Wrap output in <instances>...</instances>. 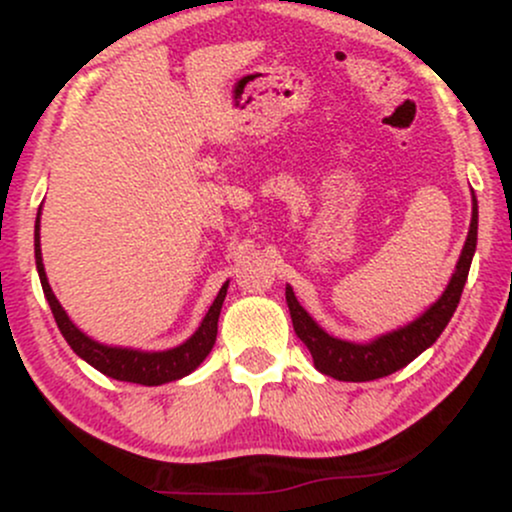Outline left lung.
I'll use <instances>...</instances> for the list:
<instances>
[{
    "label": "left lung",
    "mask_w": 512,
    "mask_h": 512,
    "mask_svg": "<svg viewBox=\"0 0 512 512\" xmlns=\"http://www.w3.org/2000/svg\"><path fill=\"white\" fill-rule=\"evenodd\" d=\"M477 226L479 209L477 197H474L472 223H469L467 240H464L462 255L457 260L455 274H452L448 289L443 291V296L424 315L416 317L414 322L399 327L395 332H387L383 337L373 339V342L354 344L327 334L313 317L305 313L303 305L293 296L291 286H286V303H289L293 330H296L298 339L313 354L315 368L334 380L366 383V380H378L395 373V370L414 361L421 351H426L440 337V332L448 327L450 317L457 310V303H460L464 281H467L474 250H477Z\"/></svg>",
    "instance_id": "left-lung-1"
}]
</instances>
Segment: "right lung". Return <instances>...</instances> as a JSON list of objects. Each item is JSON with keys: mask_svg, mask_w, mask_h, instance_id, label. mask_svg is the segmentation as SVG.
Wrapping results in <instances>:
<instances>
[{"mask_svg": "<svg viewBox=\"0 0 512 512\" xmlns=\"http://www.w3.org/2000/svg\"><path fill=\"white\" fill-rule=\"evenodd\" d=\"M35 267H38L40 284H43V293L48 298L52 315H55L57 327H60L62 337L67 339V344L72 346L74 354L84 358L86 363H91L93 368L101 370L103 375L115 380H125V383H137V385H163L170 380H180L185 375H190L204 358L209 356V351L214 349L216 332H219V315L223 298H226L228 281L221 286L219 296L211 303L209 313L204 315L202 325L197 327V332L187 339L185 344L175 346L168 351H139V349H122V346H105L93 342L91 337H86L79 327L69 320V315L64 313L60 301L52 293L48 276H45L43 267V252H40V209L38 219H35Z\"/></svg>", "mask_w": 512, "mask_h": 512, "instance_id": "obj_1", "label": "right lung"}]
</instances>
